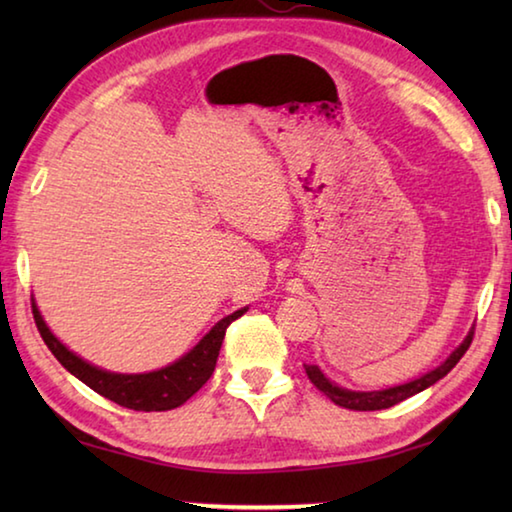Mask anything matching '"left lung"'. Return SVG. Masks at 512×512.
Segmentation results:
<instances>
[{
	"mask_svg": "<svg viewBox=\"0 0 512 512\" xmlns=\"http://www.w3.org/2000/svg\"><path fill=\"white\" fill-rule=\"evenodd\" d=\"M474 339V329L470 334H467V339L458 345V348L449 354V359L443 363V366H438L436 370L427 372V375L409 381V384H402V386H395V388H386V391H377V393H354V391H345V388L334 386L332 381L323 377V372H320L316 366H305V372L311 384H314L320 393L325 397H329L336 406H343V409H350V411H379V409H391V406L400 404L404 400H409L411 395H418L424 388H429L436 384L438 379H443L449 370H452L458 361H461L463 354L467 352V348L472 345Z\"/></svg>",
	"mask_w": 512,
	"mask_h": 512,
	"instance_id": "obj_1",
	"label": "left lung"
}]
</instances>
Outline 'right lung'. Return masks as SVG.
I'll return each instance as SVG.
<instances>
[{
	"instance_id": "right-lung-1",
	"label": "right lung",
	"mask_w": 512,
	"mask_h": 512,
	"mask_svg": "<svg viewBox=\"0 0 512 512\" xmlns=\"http://www.w3.org/2000/svg\"><path fill=\"white\" fill-rule=\"evenodd\" d=\"M33 320H36L38 332L42 341L47 343L51 354L60 361V366L67 368L74 377H79L85 386H90L94 393H99L106 400L115 402L119 406L133 411H171L176 406L185 404L196 391H201L203 384L212 377L216 368V359H219V350L225 336V329L237 320L246 309H239L235 314L225 316L219 320L210 334L203 336V341L196 348L178 359L171 366L146 372V375H115V372H106L85 363L74 352H69L63 343H60L49 327L42 320L40 311L31 302Z\"/></svg>"
}]
</instances>
